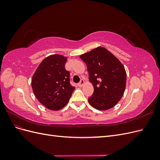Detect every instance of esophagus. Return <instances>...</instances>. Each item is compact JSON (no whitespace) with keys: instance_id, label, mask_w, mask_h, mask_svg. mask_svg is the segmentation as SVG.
I'll return each mask as SVG.
<instances>
[{"instance_id":"esophagus-1","label":"esophagus","mask_w":160,"mask_h":160,"mask_svg":"<svg viewBox=\"0 0 160 160\" xmlns=\"http://www.w3.org/2000/svg\"><path fill=\"white\" fill-rule=\"evenodd\" d=\"M84 84H85L84 80H83V79H81V80L80 81L79 83L78 84H77V85H78L79 87H80V88H81V87H83V86L84 85Z\"/></svg>"}]
</instances>
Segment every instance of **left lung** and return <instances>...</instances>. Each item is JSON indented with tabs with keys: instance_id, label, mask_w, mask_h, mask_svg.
<instances>
[{
	"instance_id": "1",
	"label": "left lung",
	"mask_w": 160,
	"mask_h": 160,
	"mask_svg": "<svg viewBox=\"0 0 160 160\" xmlns=\"http://www.w3.org/2000/svg\"><path fill=\"white\" fill-rule=\"evenodd\" d=\"M80 58L86 63L89 80L94 88L89 103L101 111L113 108L122 99L126 86V71L123 64L102 47L84 53Z\"/></svg>"
}]
</instances>
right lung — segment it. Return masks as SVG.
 <instances>
[{
	"mask_svg": "<svg viewBox=\"0 0 160 160\" xmlns=\"http://www.w3.org/2000/svg\"><path fill=\"white\" fill-rule=\"evenodd\" d=\"M67 57L52 55L43 60L31 79L33 93L39 102L52 111L63 108L75 88L69 83V72L65 68Z\"/></svg>",
	"mask_w": 160,
	"mask_h": 160,
	"instance_id": "obj_1",
	"label": "right lung"
}]
</instances>
